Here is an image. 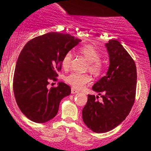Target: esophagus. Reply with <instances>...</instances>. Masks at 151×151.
I'll return each instance as SVG.
<instances>
[{
	"instance_id": "34e87169",
	"label": "esophagus",
	"mask_w": 151,
	"mask_h": 151,
	"mask_svg": "<svg viewBox=\"0 0 151 151\" xmlns=\"http://www.w3.org/2000/svg\"><path fill=\"white\" fill-rule=\"evenodd\" d=\"M79 92L77 89H75L74 88H72V90H71V93H77Z\"/></svg>"
}]
</instances>
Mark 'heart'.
<instances>
[{"mask_svg":"<svg viewBox=\"0 0 151 151\" xmlns=\"http://www.w3.org/2000/svg\"><path fill=\"white\" fill-rule=\"evenodd\" d=\"M79 53L85 58L88 62L87 69L94 75H99L103 70V65L100 61L101 55L98 50L91 45H84L79 50ZM72 60V54L68 52L64 55L62 60V67L64 70H68ZM65 81L74 89H82L86 84L91 81V77L87 74L72 72L65 77Z\"/></svg>","mask_w":151,"mask_h":151,"instance_id":"1","label":"heart"}]
</instances>
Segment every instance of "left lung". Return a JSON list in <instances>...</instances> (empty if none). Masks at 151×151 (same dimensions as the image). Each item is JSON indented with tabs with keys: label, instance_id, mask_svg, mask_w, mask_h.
<instances>
[{
	"label": "left lung",
	"instance_id": "obj_1",
	"mask_svg": "<svg viewBox=\"0 0 151 151\" xmlns=\"http://www.w3.org/2000/svg\"><path fill=\"white\" fill-rule=\"evenodd\" d=\"M109 57L106 75L95 83L92 89L101 95H88L82 110V119L95 133H106L126 119L135 101L137 72L135 62L116 40L105 45Z\"/></svg>",
	"mask_w": 151,
	"mask_h": 151
}]
</instances>
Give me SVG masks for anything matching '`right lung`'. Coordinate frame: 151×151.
I'll return each mask as SVG.
<instances>
[{"mask_svg":"<svg viewBox=\"0 0 151 151\" xmlns=\"http://www.w3.org/2000/svg\"><path fill=\"white\" fill-rule=\"evenodd\" d=\"M80 40L69 34L49 32L27 42L18 58L13 77L17 104L27 119L39 124L51 120L58 112L61 100L71 93L70 86L58 82L47 89L50 80H56L66 53Z\"/></svg>","mask_w":151,"mask_h":151,"instance_id":"right-lung-1","label":"right lung"}]
</instances>
